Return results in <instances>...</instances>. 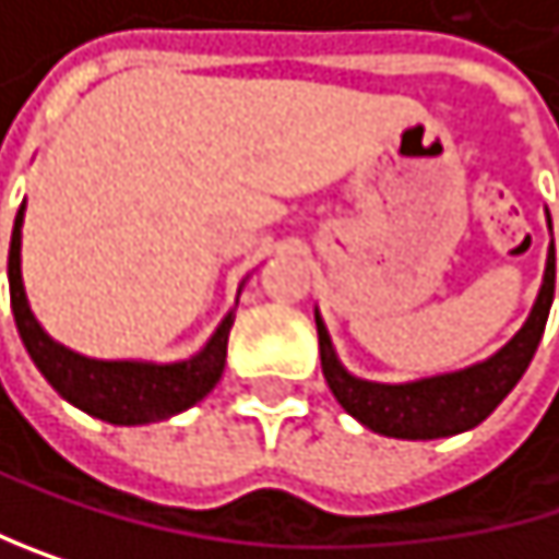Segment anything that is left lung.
<instances>
[{"label":"left lung","instance_id":"obj_1","mask_svg":"<svg viewBox=\"0 0 559 559\" xmlns=\"http://www.w3.org/2000/svg\"><path fill=\"white\" fill-rule=\"evenodd\" d=\"M554 283H557V263H554V246L547 253V270L540 293L534 299L526 323L516 330V336L500 346L493 356L473 362V367L437 373L409 383H377V380H359L353 377L330 340V330L317 310V333H320V359H323V377L336 396V403L356 416V420L380 433L396 440H440L456 437L463 430H473L484 424L487 416L503 403V396L520 383L526 373L530 359H534L550 302H554Z\"/></svg>","mask_w":559,"mask_h":559}]
</instances>
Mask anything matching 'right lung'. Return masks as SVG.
I'll return each instance as SVG.
<instances>
[{
  "label": "right lung",
  "instance_id": "obj_1",
  "mask_svg": "<svg viewBox=\"0 0 559 559\" xmlns=\"http://www.w3.org/2000/svg\"><path fill=\"white\" fill-rule=\"evenodd\" d=\"M22 219L25 203L19 206L12 242H9V296H12V317L15 330L29 349L39 373L49 386L79 406L82 413L99 416L116 427H139V424H159L169 416L200 403L223 377L226 367V343L233 330V310L223 317L216 333L206 340L200 353L176 362H150V359H96L82 356L62 343H56L43 323L33 317L29 296L22 286ZM242 289V286H239Z\"/></svg>",
  "mask_w": 559,
  "mask_h": 559
}]
</instances>
